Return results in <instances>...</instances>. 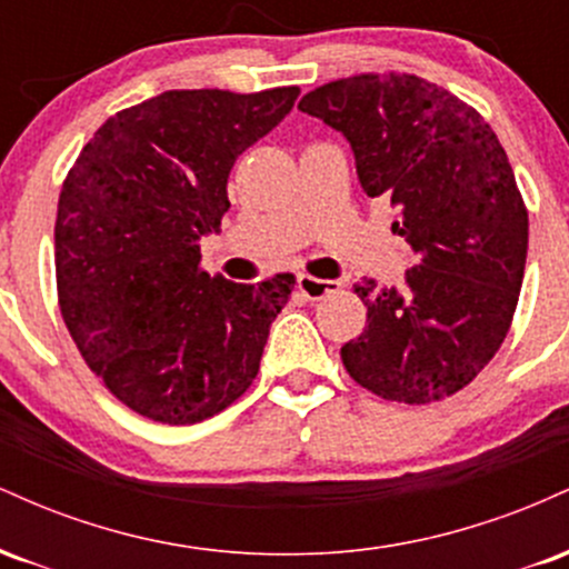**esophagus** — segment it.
I'll return each instance as SVG.
<instances>
[{
	"label": "esophagus",
	"instance_id": "34e87169",
	"mask_svg": "<svg viewBox=\"0 0 569 569\" xmlns=\"http://www.w3.org/2000/svg\"><path fill=\"white\" fill-rule=\"evenodd\" d=\"M297 289L302 291V297L310 299V302H318V299L329 297L339 289L337 280H321V278H312V276H299L297 278Z\"/></svg>",
	"mask_w": 569,
	"mask_h": 569
}]
</instances>
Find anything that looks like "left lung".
Wrapping results in <instances>:
<instances>
[{"label":"left lung","instance_id":"1","mask_svg":"<svg viewBox=\"0 0 569 569\" xmlns=\"http://www.w3.org/2000/svg\"><path fill=\"white\" fill-rule=\"evenodd\" d=\"M299 109L342 130L415 259L401 291L352 286L367 329L339 350L345 369L385 401L455 396L500 350L525 280L530 217L506 149L471 103L407 71L326 82Z\"/></svg>","mask_w":569,"mask_h":569}]
</instances>
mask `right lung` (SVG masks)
Masks as SVG:
<instances>
[{
	"mask_svg": "<svg viewBox=\"0 0 569 569\" xmlns=\"http://www.w3.org/2000/svg\"><path fill=\"white\" fill-rule=\"evenodd\" d=\"M299 88L166 90L120 109L69 168L56 217L61 316L117 401L192 426L246 393L297 278L234 283L200 267L227 179L291 112Z\"/></svg>",
	"mask_w": 569,
	"mask_h": 569,
	"instance_id": "1",
	"label": "right lung"
}]
</instances>
